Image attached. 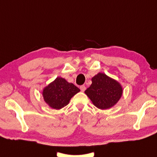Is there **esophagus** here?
I'll return each mask as SVG.
<instances>
[{
    "label": "esophagus",
    "mask_w": 157,
    "mask_h": 157,
    "mask_svg": "<svg viewBox=\"0 0 157 157\" xmlns=\"http://www.w3.org/2000/svg\"><path fill=\"white\" fill-rule=\"evenodd\" d=\"M86 87L85 86H80V90H81V91H82V92H84V91L86 90Z\"/></svg>",
    "instance_id": "esophagus-1"
}]
</instances>
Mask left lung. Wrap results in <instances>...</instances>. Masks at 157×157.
Instances as JSON below:
<instances>
[{
	"mask_svg": "<svg viewBox=\"0 0 157 157\" xmlns=\"http://www.w3.org/2000/svg\"><path fill=\"white\" fill-rule=\"evenodd\" d=\"M92 82L85 94L96 107L106 110L118 103L123 93L122 87L118 81L100 72L92 78Z\"/></svg>",
	"mask_w": 157,
	"mask_h": 157,
	"instance_id": "8db88e82",
	"label": "left lung"
}]
</instances>
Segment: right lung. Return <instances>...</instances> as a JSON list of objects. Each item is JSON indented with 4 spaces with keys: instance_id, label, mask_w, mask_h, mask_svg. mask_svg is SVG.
<instances>
[{
    "instance_id": "right-lung-1",
    "label": "right lung",
    "mask_w": 157,
    "mask_h": 157,
    "mask_svg": "<svg viewBox=\"0 0 157 157\" xmlns=\"http://www.w3.org/2000/svg\"><path fill=\"white\" fill-rule=\"evenodd\" d=\"M78 87L69 83L64 78L57 77L43 90V97L45 103L53 109L60 110L67 105L71 98L78 93Z\"/></svg>"
}]
</instances>
